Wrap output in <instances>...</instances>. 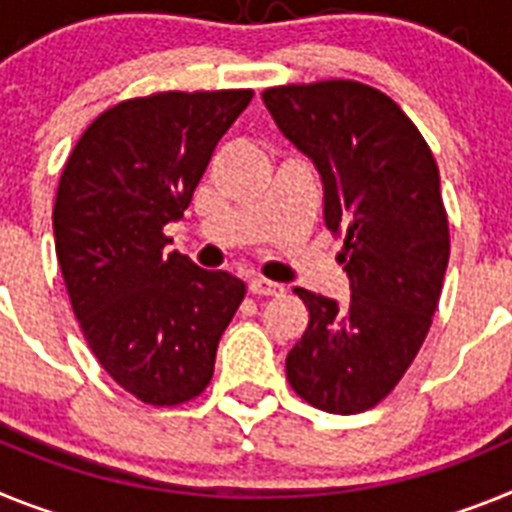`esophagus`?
<instances>
[{
  "label": "esophagus",
  "mask_w": 512,
  "mask_h": 512,
  "mask_svg": "<svg viewBox=\"0 0 512 512\" xmlns=\"http://www.w3.org/2000/svg\"><path fill=\"white\" fill-rule=\"evenodd\" d=\"M250 291L255 293V296H278V293H283V286L281 283L268 281V278H252Z\"/></svg>",
  "instance_id": "1"
}]
</instances>
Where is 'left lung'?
<instances>
[{
  "label": "left lung",
  "mask_w": 512,
  "mask_h": 512,
  "mask_svg": "<svg viewBox=\"0 0 512 512\" xmlns=\"http://www.w3.org/2000/svg\"><path fill=\"white\" fill-rule=\"evenodd\" d=\"M262 102L317 164L324 224L342 239L345 306L293 288L309 327L286 358L301 399L332 415L381 402L428 337L448 268V216L433 151L384 92L353 79L283 84Z\"/></svg>",
  "instance_id": "1"
}]
</instances>
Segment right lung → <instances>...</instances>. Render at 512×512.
<instances>
[{
  "label": "right lung",
  "instance_id": "right-lung-1",
  "mask_svg": "<svg viewBox=\"0 0 512 512\" xmlns=\"http://www.w3.org/2000/svg\"><path fill=\"white\" fill-rule=\"evenodd\" d=\"M252 90L157 92L100 113L61 172L53 237L82 335L118 386L151 407L211 384L247 286L164 252L211 154Z\"/></svg>",
  "mask_w": 512,
  "mask_h": 512
}]
</instances>
